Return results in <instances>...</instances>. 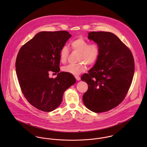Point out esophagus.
<instances>
[{
    "label": "esophagus",
    "instance_id": "34e87169",
    "mask_svg": "<svg viewBox=\"0 0 147 147\" xmlns=\"http://www.w3.org/2000/svg\"><path fill=\"white\" fill-rule=\"evenodd\" d=\"M75 78H76V79L77 80H80V76H75Z\"/></svg>",
    "mask_w": 147,
    "mask_h": 147
}]
</instances>
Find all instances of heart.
<instances>
[{"label":"heart","instance_id":"heart-1","mask_svg":"<svg viewBox=\"0 0 147 147\" xmlns=\"http://www.w3.org/2000/svg\"><path fill=\"white\" fill-rule=\"evenodd\" d=\"M69 45L72 51L79 53L78 57L79 63L63 67L62 70L72 75H78L84 72L86 69V64L92 65L96 63L101 53L100 45L97 43H89V41L82 37H79L72 40ZM69 54V51L67 46L62 47L59 52L60 61L66 63Z\"/></svg>","mask_w":147,"mask_h":147}]
</instances>
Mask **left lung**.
Segmentation results:
<instances>
[{"label":"left lung","mask_w":147,"mask_h":147,"mask_svg":"<svg viewBox=\"0 0 147 147\" xmlns=\"http://www.w3.org/2000/svg\"><path fill=\"white\" fill-rule=\"evenodd\" d=\"M88 38L100 45L101 53L88 74L82 76L88 85L83 100L89 110L105 112L126 97L134 75V59L129 49L112 33L92 32Z\"/></svg>","instance_id":"left-lung-1"}]
</instances>
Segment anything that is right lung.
I'll return each mask as SVG.
<instances>
[{
  "instance_id": "right-lung-1",
  "label": "right lung",
  "mask_w": 147,
  "mask_h": 147,
  "mask_svg": "<svg viewBox=\"0 0 147 147\" xmlns=\"http://www.w3.org/2000/svg\"><path fill=\"white\" fill-rule=\"evenodd\" d=\"M65 30L41 32L25 43L16 60V71L21 92L30 104L50 112L62 101L64 91L75 84L69 73L60 71L59 52L71 37ZM58 73L50 78L49 73Z\"/></svg>"
}]
</instances>
